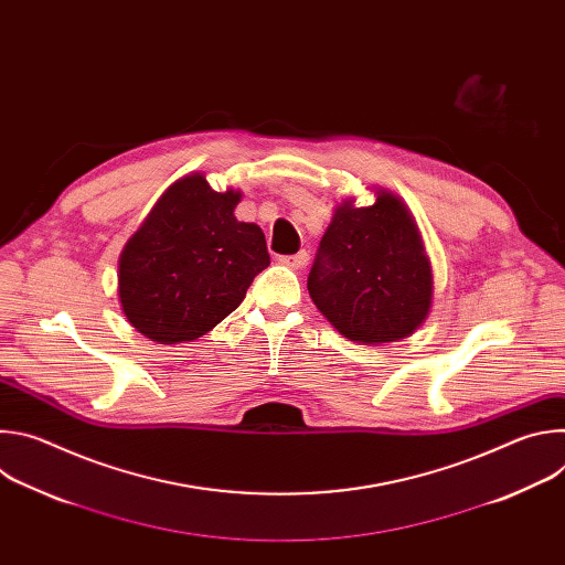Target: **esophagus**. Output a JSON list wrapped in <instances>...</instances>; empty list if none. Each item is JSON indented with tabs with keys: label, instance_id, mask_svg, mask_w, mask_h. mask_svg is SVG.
I'll return each mask as SVG.
<instances>
[{
	"label": "esophagus",
	"instance_id": "esophagus-1",
	"mask_svg": "<svg viewBox=\"0 0 565 565\" xmlns=\"http://www.w3.org/2000/svg\"><path fill=\"white\" fill-rule=\"evenodd\" d=\"M284 266H288V268H295V270H299V268H303L306 264H308V255L301 250V253H297V255H290V257H281L279 259Z\"/></svg>",
	"mask_w": 565,
	"mask_h": 565
}]
</instances>
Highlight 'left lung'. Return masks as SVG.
I'll return each instance as SVG.
<instances>
[{
  "instance_id": "left-lung-1",
  "label": "left lung",
  "mask_w": 565,
  "mask_h": 565,
  "mask_svg": "<svg viewBox=\"0 0 565 565\" xmlns=\"http://www.w3.org/2000/svg\"><path fill=\"white\" fill-rule=\"evenodd\" d=\"M335 205L308 275L317 310L351 342L388 344L414 335L429 317L434 273L418 223L402 199L375 188Z\"/></svg>"
}]
</instances>
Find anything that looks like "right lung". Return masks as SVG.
Here are the masks:
<instances>
[{"label": "right lung", "instance_id": "obj_1", "mask_svg": "<svg viewBox=\"0 0 565 565\" xmlns=\"http://www.w3.org/2000/svg\"><path fill=\"white\" fill-rule=\"evenodd\" d=\"M238 201V190L216 192L201 172L160 194L118 259L120 308L138 333L194 342L244 301L270 255L262 227L234 216Z\"/></svg>", "mask_w": 565, "mask_h": 565}]
</instances>
